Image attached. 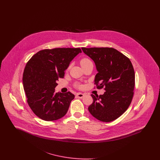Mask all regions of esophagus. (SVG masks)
Here are the masks:
<instances>
[{
    "label": "esophagus",
    "instance_id": "1",
    "mask_svg": "<svg viewBox=\"0 0 160 160\" xmlns=\"http://www.w3.org/2000/svg\"><path fill=\"white\" fill-rule=\"evenodd\" d=\"M76 96L79 98H82L84 96V94L82 93H77L76 94Z\"/></svg>",
    "mask_w": 160,
    "mask_h": 160
}]
</instances>
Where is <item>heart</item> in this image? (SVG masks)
<instances>
[{
	"label": "heart",
	"instance_id": "1",
	"mask_svg": "<svg viewBox=\"0 0 160 160\" xmlns=\"http://www.w3.org/2000/svg\"><path fill=\"white\" fill-rule=\"evenodd\" d=\"M91 62H92L90 59H89L88 58H83L80 61V65H81L82 67H83L84 66L86 65L87 64H88Z\"/></svg>",
	"mask_w": 160,
	"mask_h": 160
}]
</instances>
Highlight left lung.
I'll list each match as a JSON object with an SVG mask.
<instances>
[{"label": "left lung", "mask_w": 160, "mask_h": 160, "mask_svg": "<svg viewBox=\"0 0 160 160\" xmlns=\"http://www.w3.org/2000/svg\"><path fill=\"white\" fill-rule=\"evenodd\" d=\"M95 62L98 73L95 84L98 89L105 87L103 95L91 96L90 113L102 122L113 121L128 108L134 95L135 73L129 59L113 48H82Z\"/></svg>", "instance_id": "1"}]
</instances>
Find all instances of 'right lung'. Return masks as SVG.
Instances as JSON below:
<instances>
[{
  "mask_svg": "<svg viewBox=\"0 0 160 160\" xmlns=\"http://www.w3.org/2000/svg\"><path fill=\"white\" fill-rule=\"evenodd\" d=\"M80 53V48L45 49L28 62L23 72V87L28 103L38 118L52 121L67 113L75 96L70 92L55 93V88L59 78H63L70 62Z\"/></svg>",
  "mask_w": 160,
  "mask_h": 160,
  "instance_id": "1",
  "label": "right lung"
}]
</instances>
